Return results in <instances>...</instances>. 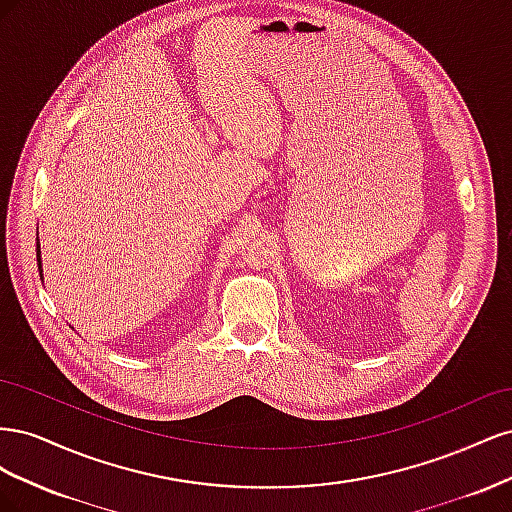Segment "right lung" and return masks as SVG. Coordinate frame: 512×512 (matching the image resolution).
Masks as SVG:
<instances>
[{"mask_svg": "<svg viewBox=\"0 0 512 512\" xmlns=\"http://www.w3.org/2000/svg\"><path fill=\"white\" fill-rule=\"evenodd\" d=\"M36 258H38V271H40V280L44 282V275H42V258H40V239L36 243Z\"/></svg>", "mask_w": 512, "mask_h": 512, "instance_id": "right-lung-1", "label": "right lung"}]
</instances>
